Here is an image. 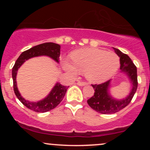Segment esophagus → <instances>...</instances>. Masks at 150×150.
<instances>
[{
  "mask_svg": "<svg viewBox=\"0 0 150 150\" xmlns=\"http://www.w3.org/2000/svg\"><path fill=\"white\" fill-rule=\"evenodd\" d=\"M77 84L79 86H85L87 85V82H81V81H78V82H77Z\"/></svg>",
  "mask_w": 150,
  "mask_h": 150,
  "instance_id": "esophagus-1",
  "label": "esophagus"
}]
</instances>
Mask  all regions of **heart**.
Returning <instances> with one entry per match:
<instances>
[{
	"label": "heart",
	"mask_w": 150,
	"mask_h": 150,
	"mask_svg": "<svg viewBox=\"0 0 150 150\" xmlns=\"http://www.w3.org/2000/svg\"><path fill=\"white\" fill-rule=\"evenodd\" d=\"M72 63L63 61V67L73 75L85 73L92 82H102L115 75L120 67V58L116 53L99 49H82L71 54Z\"/></svg>",
	"instance_id": "b5f03b06"
}]
</instances>
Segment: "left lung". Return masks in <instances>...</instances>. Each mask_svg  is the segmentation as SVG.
Masks as SVG:
<instances>
[{
	"label": "left lung",
	"instance_id": "left-lung-1",
	"mask_svg": "<svg viewBox=\"0 0 150 150\" xmlns=\"http://www.w3.org/2000/svg\"><path fill=\"white\" fill-rule=\"evenodd\" d=\"M115 52L120 57V69L125 73L132 85L130 94L125 99L117 100L110 95L108 88L111 80L99 85H92L94 89V96L87 100L89 106L92 109L103 114H112L120 111L130 104L137 88V68L128 55L113 48Z\"/></svg>",
	"mask_w": 150,
	"mask_h": 150
}]
</instances>
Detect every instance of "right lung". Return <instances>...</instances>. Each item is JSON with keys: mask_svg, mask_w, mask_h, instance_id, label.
Listing matches in <instances>:
<instances>
[{"mask_svg": "<svg viewBox=\"0 0 150 150\" xmlns=\"http://www.w3.org/2000/svg\"><path fill=\"white\" fill-rule=\"evenodd\" d=\"M61 54V46L59 44L52 42H47L44 44L35 46L31 49L27 50L21 53L15 62L12 70V76L13 80V89L18 99L29 109L32 110L38 113H44L51 111L56 108L61 101L63 100L68 87L62 85L59 82H57L54 87L49 93V95L45 99L37 101L31 102L25 100L19 92L16 82V75L18 68L23 64V63L31 58L40 56H47L53 58L56 62L59 61V56Z\"/></svg>", "mask_w": 150, "mask_h": 150, "instance_id": "right-lung-1", "label": "right lung"}]
</instances>
